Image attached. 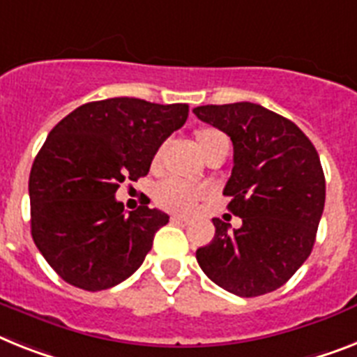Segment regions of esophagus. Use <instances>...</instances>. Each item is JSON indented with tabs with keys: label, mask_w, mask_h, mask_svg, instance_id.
Listing matches in <instances>:
<instances>
[{
	"label": "esophagus",
	"mask_w": 357,
	"mask_h": 357,
	"mask_svg": "<svg viewBox=\"0 0 357 357\" xmlns=\"http://www.w3.org/2000/svg\"><path fill=\"white\" fill-rule=\"evenodd\" d=\"M172 222L184 226V225H188V222H190V219H188V217H182V215H173Z\"/></svg>",
	"instance_id": "34e87169"
}]
</instances>
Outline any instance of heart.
Returning <instances> with one entry per match:
<instances>
[{
  "instance_id": "obj_1",
  "label": "heart",
  "mask_w": 357,
  "mask_h": 357,
  "mask_svg": "<svg viewBox=\"0 0 357 357\" xmlns=\"http://www.w3.org/2000/svg\"><path fill=\"white\" fill-rule=\"evenodd\" d=\"M195 140L200 153H202L206 158L210 157V155H213L217 149H220V147L228 144L226 142L225 135L213 128L197 129ZM160 157L162 147L157 149V153L153 155V169H158V167H160ZM202 197H204V191L200 190V188L185 184V182L176 181V178H167V181L160 182V184L157 185V190H155V200H157V204L169 211H176V213H190Z\"/></svg>"
}]
</instances>
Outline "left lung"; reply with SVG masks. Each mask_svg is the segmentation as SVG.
<instances>
[{
	"label": "left lung",
	"instance_id": "left-lung-1",
	"mask_svg": "<svg viewBox=\"0 0 357 357\" xmlns=\"http://www.w3.org/2000/svg\"><path fill=\"white\" fill-rule=\"evenodd\" d=\"M197 119L234 142V169L225 193L243 219L231 229L213 219L215 237L197 250L202 272L220 288L257 297L281 288L316 243L325 175L305 132L281 114L250 102L200 105Z\"/></svg>",
	"mask_w": 357,
	"mask_h": 357
}]
</instances>
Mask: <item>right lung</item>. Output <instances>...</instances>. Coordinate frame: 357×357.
<instances>
[{
	"mask_svg": "<svg viewBox=\"0 0 357 357\" xmlns=\"http://www.w3.org/2000/svg\"><path fill=\"white\" fill-rule=\"evenodd\" d=\"M188 113V104L107 98L79 105L52 128L29 176L31 234L63 281L107 290L144 263L169 217L147 206L126 215L114 193L149 173Z\"/></svg>",
	"mask_w": 357,
	"mask_h": 357,
	"instance_id": "obj_1",
	"label": "right lung"
}]
</instances>
